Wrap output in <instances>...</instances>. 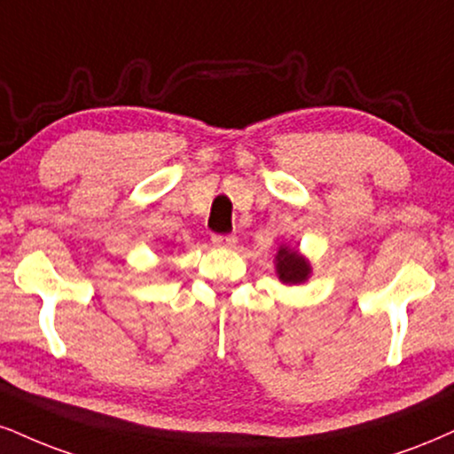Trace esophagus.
Returning <instances> with one entry per match:
<instances>
[{"label":"esophagus","mask_w":454,"mask_h":454,"mask_svg":"<svg viewBox=\"0 0 454 454\" xmlns=\"http://www.w3.org/2000/svg\"><path fill=\"white\" fill-rule=\"evenodd\" d=\"M211 241L217 247H234L237 245V234H213Z\"/></svg>","instance_id":"esophagus-1"}]
</instances>
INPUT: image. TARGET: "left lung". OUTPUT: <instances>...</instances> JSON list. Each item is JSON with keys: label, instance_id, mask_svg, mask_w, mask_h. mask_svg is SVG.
Masks as SVG:
<instances>
[{"label": "left lung", "instance_id": "left-lung-1", "mask_svg": "<svg viewBox=\"0 0 454 454\" xmlns=\"http://www.w3.org/2000/svg\"><path fill=\"white\" fill-rule=\"evenodd\" d=\"M310 272L309 262L298 255L296 249L281 247L279 254H277V275L283 283H289V286H298V283L307 281Z\"/></svg>", "mask_w": 454, "mask_h": 454}]
</instances>
